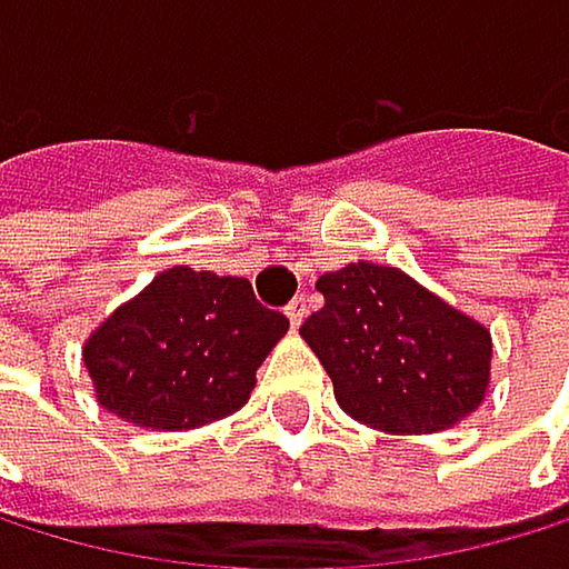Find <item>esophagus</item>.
<instances>
[{
	"label": "esophagus",
	"instance_id": "esophagus-1",
	"mask_svg": "<svg viewBox=\"0 0 569 569\" xmlns=\"http://www.w3.org/2000/svg\"><path fill=\"white\" fill-rule=\"evenodd\" d=\"M287 317H290V323H293V327H300V320L307 317V297H297V300H290V307H287Z\"/></svg>",
	"mask_w": 569,
	"mask_h": 569
}]
</instances>
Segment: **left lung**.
Here are the masks:
<instances>
[{"label":"left lung","instance_id":"left-lung-1","mask_svg":"<svg viewBox=\"0 0 569 569\" xmlns=\"http://www.w3.org/2000/svg\"><path fill=\"white\" fill-rule=\"evenodd\" d=\"M323 307L300 338L351 420L386 433H437L471 417L491 376V335L392 266L351 262L317 279Z\"/></svg>","mask_w":569,"mask_h":569}]
</instances>
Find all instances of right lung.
<instances>
[{
  "instance_id": "obj_1",
  "label": "right lung",
  "mask_w": 569,
  "mask_h": 569,
  "mask_svg": "<svg viewBox=\"0 0 569 569\" xmlns=\"http://www.w3.org/2000/svg\"><path fill=\"white\" fill-rule=\"evenodd\" d=\"M290 331L252 282L173 266L84 345L98 402L146 430H193L249 402L256 371Z\"/></svg>"
}]
</instances>
